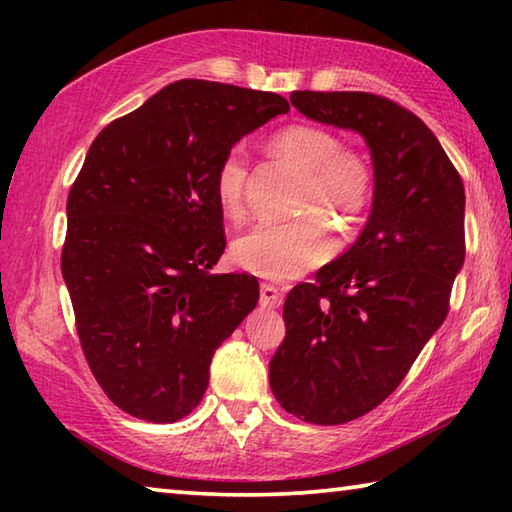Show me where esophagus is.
I'll return each mask as SVG.
<instances>
[{"label": "esophagus", "instance_id": "esophagus-1", "mask_svg": "<svg viewBox=\"0 0 512 512\" xmlns=\"http://www.w3.org/2000/svg\"><path fill=\"white\" fill-rule=\"evenodd\" d=\"M259 305L268 307V309H275L282 305V293L273 284H262V289H259Z\"/></svg>", "mask_w": 512, "mask_h": 512}]
</instances>
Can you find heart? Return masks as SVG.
Here are the masks:
<instances>
[{"instance_id": "heart-1", "label": "heart", "mask_w": 512, "mask_h": 512, "mask_svg": "<svg viewBox=\"0 0 512 512\" xmlns=\"http://www.w3.org/2000/svg\"><path fill=\"white\" fill-rule=\"evenodd\" d=\"M266 149L300 171L293 212L302 216L255 225L235 241L232 255L250 273L291 280L334 253L332 225L320 214L336 216L343 232L361 223L375 198L377 169L366 151L343 144L339 133L318 124L284 126L268 137ZM248 176L250 162L241 146L225 151L216 164L214 196L232 221L246 216Z\"/></svg>"}]
</instances>
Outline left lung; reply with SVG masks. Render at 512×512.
<instances>
[{"instance_id":"1","label":"left lung","mask_w":512,"mask_h":512,"mask_svg":"<svg viewBox=\"0 0 512 512\" xmlns=\"http://www.w3.org/2000/svg\"><path fill=\"white\" fill-rule=\"evenodd\" d=\"M309 119L359 131L377 189L348 253L293 287L287 339L268 381L282 409L311 424H345L402 384L449 314L465 259V189L427 124L372 92H291Z\"/></svg>"}]
</instances>
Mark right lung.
Instances as JSON below:
<instances>
[{"mask_svg": "<svg viewBox=\"0 0 512 512\" xmlns=\"http://www.w3.org/2000/svg\"><path fill=\"white\" fill-rule=\"evenodd\" d=\"M289 110L273 92L185 79L94 137L67 196L60 253L85 361L133 418L176 422L259 300L257 277L214 275L225 248L216 164Z\"/></svg>", "mask_w": 512, "mask_h": 512, "instance_id": "1", "label": "right lung"}]
</instances>
